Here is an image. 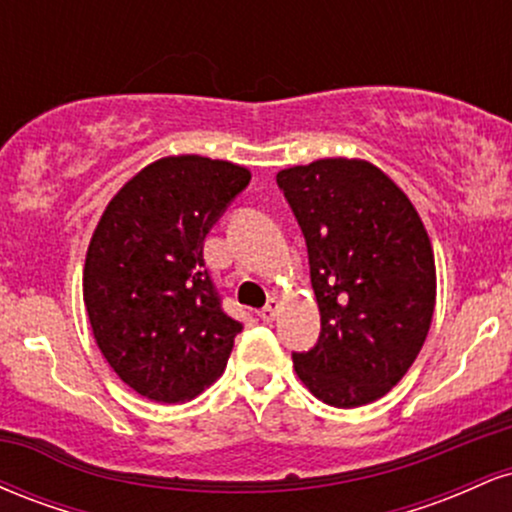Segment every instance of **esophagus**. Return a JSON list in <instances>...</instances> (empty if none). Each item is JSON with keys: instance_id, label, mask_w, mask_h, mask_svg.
Listing matches in <instances>:
<instances>
[{"instance_id": "1", "label": "esophagus", "mask_w": 512, "mask_h": 512, "mask_svg": "<svg viewBox=\"0 0 512 512\" xmlns=\"http://www.w3.org/2000/svg\"><path fill=\"white\" fill-rule=\"evenodd\" d=\"M276 310H279V301H276V298H269L267 305H264L257 315H260V320H264V322H272L276 317Z\"/></svg>"}]
</instances>
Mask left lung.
Wrapping results in <instances>:
<instances>
[{
  "label": "left lung",
  "mask_w": 512,
  "mask_h": 512,
  "mask_svg": "<svg viewBox=\"0 0 512 512\" xmlns=\"http://www.w3.org/2000/svg\"><path fill=\"white\" fill-rule=\"evenodd\" d=\"M308 245L320 308L298 378L339 409L375 402L404 378L436 308V262L409 197L373 163L320 158L276 173Z\"/></svg>",
  "instance_id": "8db88e82"
}]
</instances>
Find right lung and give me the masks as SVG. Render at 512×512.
<instances>
[{
    "label": "right lung",
    "mask_w": 512,
    "mask_h": 512,
    "mask_svg": "<svg viewBox=\"0 0 512 512\" xmlns=\"http://www.w3.org/2000/svg\"><path fill=\"white\" fill-rule=\"evenodd\" d=\"M248 182L236 163L161 158L110 199L93 231L84 267L93 337L122 383L151 402L197 397L243 330L204 269V238Z\"/></svg>",
    "instance_id": "obj_1"
}]
</instances>
